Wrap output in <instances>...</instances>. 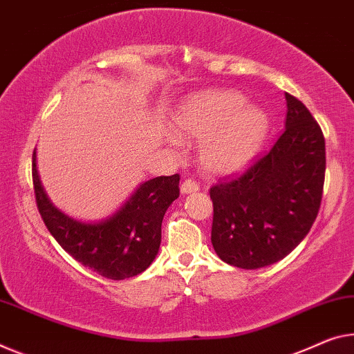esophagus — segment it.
I'll return each instance as SVG.
<instances>
[{
	"mask_svg": "<svg viewBox=\"0 0 354 354\" xmlns=\"http://www.w3.org/2000/svg\"><path fill=\"white\" fill-rule=\"evenodd\" d=\"M196 192H199V185L196 183L194 180H192V178H188V180H185L180 185V193L182 194H192V193H196Z\"/></svg>",
	"mask_w": 354,
	"mask_h": 354,
	"instance_id": "obj_1",
	"label": "esophagus"
}]
</instances>
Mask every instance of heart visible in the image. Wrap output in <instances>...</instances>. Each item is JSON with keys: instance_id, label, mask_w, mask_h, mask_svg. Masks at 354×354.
Wrapping results in <instances>:
<instances>
[{"instance_id": "heart-1", "label": "heart", "mask_w": 354, "mask_h": 354, "mask_svg": "<svg viewBox=\"0 0 354 354\" xmlns=\"http://www.w3.org/2000/svg\"><path fill=\"white\" fill-rule=\"evenodd\" d=\"M172 123L182 134L201 139L199 158L215 176H232L245 169L259 153L270 128L269 113L248 104L236 90H201L178 102ZM171 144L180 136L167 133Z\"/></svg>"}]
</instances>
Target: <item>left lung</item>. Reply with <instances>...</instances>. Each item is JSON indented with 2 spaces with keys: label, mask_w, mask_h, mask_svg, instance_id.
<instances>
[{
  "label": "left lung",
  "mask_w": 354,
  "mask_h": 354,
  "mask_svg": "<svg viewBox=\"0 0 354 354\" xmlns=\"http://www.w3.org/2000/svg\"><path fill=\"white\" fill-rule=\"evenodd\" d=\"M283 133L239 178L210 188L212 245L221 261L261 269L288 257L307 236L322 204L326 149L308 109L285 93Z\"/></svg>",
  "instance_id": "left-lung-1"
}]
</instances>
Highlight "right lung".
<instances>
[{
    "label": "right lung",
    "mask_w": 354,
    "mask_h": 354,
    "mask_svg": "<svg viewBox=\"0 0 354 354\" xmlns=\"http://www.w3.org/2000/svg\"><path fill=\"white\" fill-rule=\"evenodd\" d=\"M36 160L35 149L32 185L37 209L47 230L71 257L111 280L131 279L153 263L160 252L162 216L180 193L178 174L139 183L111 215L85 221L52 203L41 183Z\"/></svg>",
    "instance_id": "add662e5"
}]
</instances>
